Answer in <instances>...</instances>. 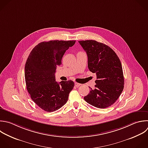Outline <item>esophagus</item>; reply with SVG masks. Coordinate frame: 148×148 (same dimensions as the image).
Instances as JSON below:
<instances>
[{"mask_svg": "<svg viewBox=\"0 0 148 148\" xmlns=\"http://www.w3.org/2000/svg\"><path fill=\"white\" fill-rule=\"evenodd\" d=\"M75 86L76 87H79V86H81V84L78 83H77V82H75Z\"/></svg>", "mask_w": 148, "mask_h": 148, "instance_id": "obj_1", "label": "esophagus"}]
</instances>
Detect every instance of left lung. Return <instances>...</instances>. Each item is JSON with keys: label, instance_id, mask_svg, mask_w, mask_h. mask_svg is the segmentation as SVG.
<instances>
[{"label": "left lung", "instance_id": "1", "mask_svg": "<svg viewBox=\"0 0 148 148\" xmlns=\"http://www.w3.org/2000/svg\"><path fill=\"white\" fill-rule=\"evenodd\" d=\"M86 52L88 68L97 75L95 88L84 97L89 104L106 108L119 98L124 80L121 62L116 53L107 45L93 40L79 41Z\"/></svg>", "mask_w": 148, "mask_h": 148}]
</instances>
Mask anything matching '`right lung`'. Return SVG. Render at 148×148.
I'll list each match as a JSON object with an SVG mask.
<instances>
[{
	"mask_svg": "<svg viewBox=\"0 0 148 148\" xmlns=\"http://www.w3.org/2000/svg\"><path fill=\"white\" fill-rule=\"evenodd\" d=\"M75 42H43L32 49L28 57L25 66L27 89L33 101L46 112H54L64 106L73 88L72 80L57 83L55 73L66 50Z\"/></svg>",
	"mask_w": 148,
	"mask_h": 148,
	"instance_id": "1",
	"label": "right lung"
}]
</instances>
